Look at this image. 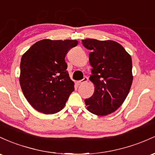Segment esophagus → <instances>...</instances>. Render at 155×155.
<instances>
[{
	"label": "esophagus",
	"instance_id": "34e87169",
	"mask_svg": "<svg viewBox=\"0 0 155 155\" xmlns=\"http://www.w3.org/2000/svg\"><path fill=\"white\" fill-rule=\"evenodd\" d=\"M88 78L85 77L83 80H81V81H78V83H79V84H83V83H86L88 82Z\"/></svg>",
	"mask_w": 155,
	"mask_h": 155
}]
</instances>
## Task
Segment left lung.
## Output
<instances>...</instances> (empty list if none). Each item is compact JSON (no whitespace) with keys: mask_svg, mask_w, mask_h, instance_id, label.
Wrapping results in <instances>:
<instances>
[{"mask_svg":"<svg viewBox=\"0 0 155 155\" xmlns=\"http://www.w3.org/2000/svg\"><path fill=\"white\" fill-rule=\"evenodd\" d=\"M91 50L89 62L92 67L89 80L94 92L85 100L87 110L97 116L115 112L122 105L133 83L131 56L121 45L113 40H82Z\"/></svg>","mask_w":155,"mask_h":155,"instance_id":"8db88e82","label":"left lung"}]
</instances>
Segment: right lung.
I'll return each instance as SVG.
<instances>
[{"mask_svg":"<svg viewBox=\"0 0 155 155\" xmlns=\"http://www.w3.org/2000/svg\"><path fill=\"white\" fill-rule=\"evenodd\" d=\"M78 43L77 40L42 39L22 55L20 86L26 100L35 110L53 114L63 109L74 89L64 58Z\"/></svg>","mask_w":155,"mask_h":155,"instance_id":"add662e5","label":"right lung"}]
</instances>
